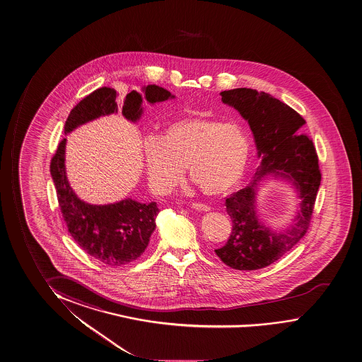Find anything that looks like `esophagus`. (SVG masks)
I'll use <instances>...</instances> for the list:
<instances>
[{
  "label": "esophagus",
  "instance_id": "1",
  "mask_svg": "<svg viewBox=\"0 0 362 362\" xmlns=\"http://www.w3.org/2000/svg\"><path fill=\"white\" fill-rule=\"evenodd\" d=\"M192 209H194V210H199V211H210L211 207L210 206L205 205V204H200V202H194L192 204Z\"/></svg>",
  "mask_w": 362,
  "mask_h": 362
}]
</instances>
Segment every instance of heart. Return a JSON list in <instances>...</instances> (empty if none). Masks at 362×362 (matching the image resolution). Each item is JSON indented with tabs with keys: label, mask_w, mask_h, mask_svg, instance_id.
Here are the masks:
<instances>
[{
	"label": "heart",
	"mask_w": 362,
	"mask_h": 362,
	"mask_svg": "<svg viewBox=\"0 0 362 362\" xmlns=\"http://www.w3.org/2000/svg\"><path fill=\"white\" fill-rule=\"evenodd\" d=\"M250 152V139L241 124L209 116L175 119L163 126L161 136H146L142 141L146 173L157 194L176 189L186 166L204 194H227L243 180Z\"/></svg>",
	"instance_id": "b5f03b06"
}]
</instances>
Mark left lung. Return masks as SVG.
<instances>
[{
    "instance_id": "obj_1",
    "label": "left lung",
    "mask_w": 362,
    "mask_h": 362,
    "mask_svg": "<svg viewBox=\"0 0 362 362\" xmlns=\"http://www.w3.org/2000/svg\"><path fill=\"white\" fill-rule=\"evenodd\" d=\"M222 103L247 119L261 157L255 180L226 199L232 231L226 245L215 250L223 264L235 270L264 269L287 254L308 232L313 217L321 171L313 140L300 135L306 121L293 108L270 93L252 88L222 91ZM267 173L286 177L302 199L296 223L284 232L261 226L254 211L257 181Z\"/></svg>"
}]
</instances>
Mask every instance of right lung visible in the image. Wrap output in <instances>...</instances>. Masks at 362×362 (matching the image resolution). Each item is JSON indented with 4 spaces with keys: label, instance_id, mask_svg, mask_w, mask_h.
<instances>
[{
    "label": "right lung",
    "instance_id": "1",
    "mask_svg": "<svg viewBox=\"0 0 362 362\" xmlns=\"http://www.w3.org/2000/svg\"><path fill=\"white\" fill-rule=\"evenodd\" d=\"M117 92L101 87L90 93L71 110L66 119L65 134L100 116L117 112ZM150 103H161L173 95L156 85L145 88ZM142 96L137 91L126 95L122 115L137 121L142 114ZM66 139L59 141L51 158L49 173L54 180L59 210L76 243L98 262L117 267L130 264L145 252L160 212L156 202L140 204L126 199L111 205H90L80 200L70 187L65 170Z\"/></svg>",
    "mask_w": 362,
    "mask_h": 362
}]
</instances>
